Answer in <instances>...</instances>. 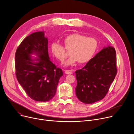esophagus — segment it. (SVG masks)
Masks as SVG:
<instances>
[{"mask_svg": "<svg viewBox=\"0 0 134 134\" xmlns=\"http://www.w3.org/2000/svg\"><path fill=\"white\" fill-rule=\"evenodd\" d=\"M65 73L66 74H71L73 73L72 70H65Z\"/></svg>", "mask_w": 134, "mask_h": 134, "instance_id": "esophagus-1", "label": "esophagus"}]
</instances>
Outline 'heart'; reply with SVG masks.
Instances as JSON below:
<instances>
[{"mask_svg":"<svg viewBox=\"0 0 134 134\" xmlns=\"http://www.w3.org/2000/svg\"><path fill=\"white\" fill-rule=\"evenodd\" d=\"M63 42L66 49L70 51V55L64 64L65 66H73L77 62L81 64L87 63L93 58L98 47L97 41L95 38L87 37L79 33L67 35L64 39ZM64 48L57 42H53L51 44L53 55L61 62L67 57Z\"/></svg>","mask_w":134,"mask_h":134,"instance_id":"1","label":"heart"}]
</instances>
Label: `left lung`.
I'll use <instances>...</instances> for the list:
<instances>
[{"label":"left lung","instance_id":"left-lung-1","mask_svg":"<svg viewBox=\"0 0 134 134\" xmlns=\"http://www.w3.org/2000/svg\"><path fill=\"white\" fill-rule=\"evenodd\" d=\"M75 73L77 99L86 104L102 100L117 74L115 48L110 46L104 47L84 67L76 70Z\"/></svg>","mask_w":134,"mask_h":134}]
</instances>
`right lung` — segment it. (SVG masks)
I'll return each instance as SVG.
<instances>
[{
  "mask_svg": "<svg viewBox=\"0 0 134 134\" xmlns=\"http://www.w3.org/2000/svg\"><path fill=\"white\" fill-rule=\"evenodd\" d=\"M15 67L18 81L32 99L46 102L54 96L63 73L50 60L44 31L34 32L23 40L16 51Z\"/></svg>",
  "mask_w": 134,
  "mask_h": 134,
  "instance_id": "obj_1",
  "label": "right lung"
}]
</instances>
